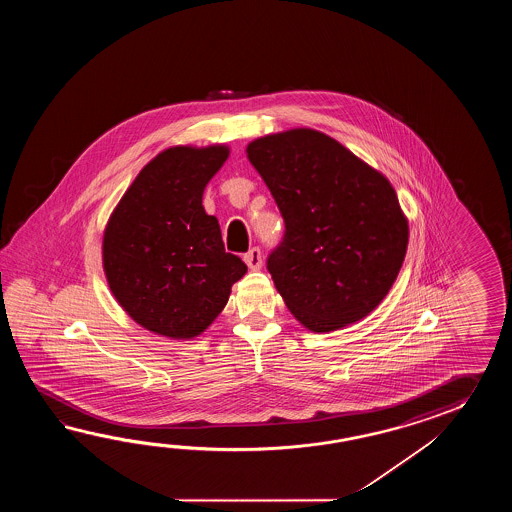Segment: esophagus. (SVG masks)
I'll return each instance as SVG.
<instances>
[{
    "instance_id": "1",
    "label": "esophagus",
    "mask_w": 512,
    "mask_h": 512,
    "mask_svg": "<svg viewBox=\"0 0 512 512\" xmlns=\"http://www.w3.org/2000/svg\"><path fill=\"white\" fill-rule=\"evenodd\" d=\"M243 261L249 265V269L251 271H260L261 267V251L258 247H254L251 251L247 252L245 256H243Z\"/></svg>"
}]
</instances>
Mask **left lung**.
Instances as JSON below:
<instances>
[{
  "label": "left lung",
  "instance_id": "8db88e82",
  "mask_svg": "<svg viewBox=\"0 0 512 512\" xmlns=\"http://www.w3.org/2000/svg\"><path fill=\"white\" fill-rule=\"evenodd\" d=\"M245 152L285 221L267 269L287 309L313 333L370 315L408 249V219L392 183L311 128L265 135Z\"/></svg>",
  "mask_w": 512,
  "mask_h": 512
}]
</instances>
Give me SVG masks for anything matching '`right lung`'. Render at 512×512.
Listing matches in <instances>:
<instances>
[{"label": "right lung", "mask_w": 512, "mask_h": 512, "mask_svg": "<svg viewBox=\"0 0 512 512\" xmlns=\"http://www.w3.org/2000/svg\"><path fill=\"white\" fill-rule=\"evenodd\" d=\"M227 144L172 146L133 179L109 216L102 267L133 322L161 337H199L229 302L247 265L225 252L218 219L203 208Z\"/></svg>", "instance_id": "add662e5"}]
</instances>
